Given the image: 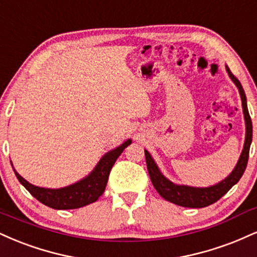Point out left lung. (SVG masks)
<instances>
[{
  "label": "left lung",
  "mask_w": 257,
  "mask_h": 257,
  "mask_svg": "<svg viewBox=\"0 0 257 257\" xmlns=\"http://www.w3.org/2000/svg\"><path fill=\"white\" fill-rule=\"evenodd\" d=\"M226 70L228 76L237 86L238 91H239L240 99H242V107L244 113V119H245V141H244V147L240 154L239 159L236 168L233 171L227 176L226 178L222 179L218 184L211 185L207 188H195L189 187V185H178L172 183L168 178L164 176L158 166H157L156 162H154L152 157L148 151H145V156H146V163H147V170L150 174L151 181L158 191L159 195L164 197L166 201L175 203V205L182 206V207H189V208H202V207H207L212 203L217 202V201L225 195L234 184L239 181L242 177L244 171H245L246 164H248L249 159V150L250 145H251L252 140V123L251 118H250L248 106H246V97L244 93V89L240 85L239 80L231 73L226 66Z\"/></svg>",
  "instance_id": "1"
}]
</instances>
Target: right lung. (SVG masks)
I'll return each instance as SVG.
<instances>
[{
	"label": "right lung",
	"instance_id": "add662e5",
	"mask_svg": "<svg viewBox=\"0 0 257 257\" xmlns=\"http://www.w3.org/2000/svg\"><path fill=\"white\" fill-rule=\"evenodd\" d=\"M131 144L132 140L129 139L115 150L107 152L103 158L99 160L97 166L87 177L82 178L81 181L76 182V183L68 185V187L58 188V189L36 187V185L29 183L26 179L21 177L15 171L14 168L13 170L20 183L39 202L44 203L45 206L54 209H75L95 202L101 196V194L105 190V187H106L107 179H109L110 171L112 169L113 164L120 156V153L123 152V150ZM12 166H13V164H12Z\"/></svg>",
	"mask_w": 257,
	"mask_h": 257
}]
</instances>
